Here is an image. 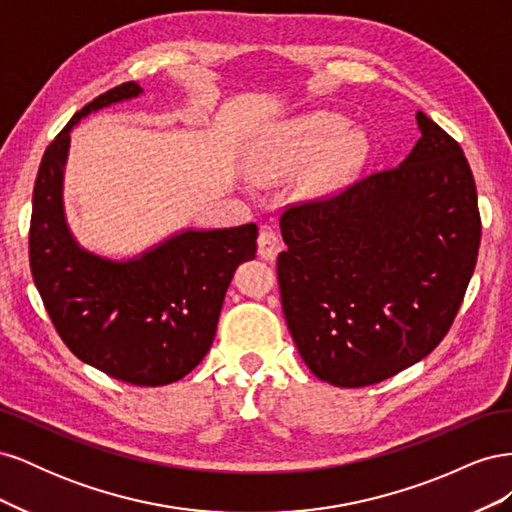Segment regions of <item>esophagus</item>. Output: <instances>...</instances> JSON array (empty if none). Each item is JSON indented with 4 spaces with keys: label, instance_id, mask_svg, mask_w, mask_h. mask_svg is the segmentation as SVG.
<instances>
[{
    "label": "esophagus",
    "instance_id": "1",
    "mask_svg": "<svg viewBox=\"0 0 512 512\" xmlns=\"http://www.w3.org/2000/svg\"><path fill=\"white\" fill-rule=\"evenodd\" d=\"M280 250H282V241L277 237V232L269 226H262L258 235V256L271 262L275 260L277 254H280Z\"/></svg>",
    "mask_w": 512,
    "mask_h": 512
}]
</instances>
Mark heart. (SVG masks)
<instances>
[{
  "label": "heart",
  "instance_id": "obj_1",
  "mask_svg": "<svg viewBox=\"0 0 512 512\" xmlns=\"http://www.w3.org/2000/svg\"><path fill=\"white\" fill-rule=\"evenodd\" d=\"M342 128L344 119L333 113H312L292 121L286 128L277 151H273L271 156H265L254 166V177L260 181H271L284 175L288 168L297 166L309 156H314V153L320 151ZM365 153L367 141L363 132L343 130L327 149H324L320 160L305 173V190L320 192L331 188V185L339 181H344L363 164Z\"/></svg>",
  "mask_w": 512,
  "mask_h": 512
}]
</instances>
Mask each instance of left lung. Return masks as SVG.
I'll use <instances>...</instances> for the list:
<instances>
[{
	"label": "left lung",
	"mask_w": 512,
	"mask_h": 512,
	"mask_svg": "<svg viewBox=\"0 0 512 512\" xmlns=\"http://www.w3.org/2000/svg\"><path fill=\"white\" fill-rule=\"evenodd\" d=\"M395 168L288 205L277 284L290 335L312 374L359 389L436 348L459 312L480 245L463 149L425 113Z\"/></svg>",
	"instance_id": "left-lung-1"
}]
</instances>
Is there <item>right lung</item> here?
<instances>
[{
    "mask_svg": "<svg viewBox=\"0 0 512 512\" xmlns=\"http://www.w3.org/2000/svg\"><path fill=\"white\" fill-rule=\"evenodd\" d=\"M141 94L134 81L104 91L46 147L34 185L29 267L55 331L74 356L136 386L177 382L209 352L226 290L256 258V224L185 230L136 260L81 250L61 205L70 130L81 117Z\"/></svg>",
    "mask_w": 512,
    "mask_h": 512,
    "instance_id": "add662e5",
    "label": "right lung"
}]
</instances>
